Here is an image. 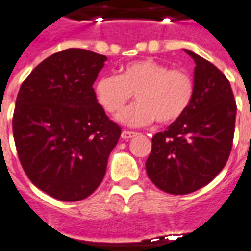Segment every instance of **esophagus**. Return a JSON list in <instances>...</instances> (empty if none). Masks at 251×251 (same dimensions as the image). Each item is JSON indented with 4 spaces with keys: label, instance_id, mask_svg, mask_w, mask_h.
<instances>
[{
    "label": "esophagus",
    "instance_id": "34e87169",
    "mask_svg": "<svg viewBox=\"0 0 251 251\" xmlns=\"http://www.w3.org/2000/svg\"><path fill=\"white\" fill-rule=\"evenodd\" d=\"M137 133L136 131H131V130H124L122 133H121V137L122 138H125V140H127V138H131V137L136 136Z\"/></svg>",
    "mask_w": 251,
    "mask_h": 251
}]
</instances>
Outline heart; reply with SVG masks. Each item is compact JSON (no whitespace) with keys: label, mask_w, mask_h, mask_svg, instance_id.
Masks as SVG:
<instances>
[{"label":"heart","mask_w":251,"mask_h":251,"mask_svg":"<svg viewBox=\"0 0 251 251\" xmlns=\"http://www.w3.org/2000/svg\"><path fill=\"white\" fill-rule=\"evenodd\" d=\"M194 91V79L188 71L151 59L127 63L121 67L118 76L103 75L94 84L98 103L111 114L136 95V103L118 114V120L129 126H144L154 120L172 124L187 111Z\"/></svg>","instance_id":"heart-1"}]
</instances>
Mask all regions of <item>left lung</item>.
<instances>
[{"label":"left lung","instance_id":"left-lung-1","mask_svg":"<svg viewBox=\"0 0 251 251\" xmlns=\"http://www.w3.org/2000/svg\"><path fill=\"white\" fill-rule=\"evenodd\" d=\"M194 59V98L184 114L154 134L147 174L157 188L185 195L204 187L226 165L232 147L237 104L230 82L212 63Z\"/></svg>","mask_w":251,"mask_h":251}]
</instances>
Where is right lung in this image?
I'll return each instance as SVG.
<instances>
[{"mask_svg": "<svg viewBox=\"0 0 251 251\" xmlns=\"http://www.w3.org/2000/svg\"><path fill=\"white\" fill-rule=\"evenodd\" d=\"M107 57L70 48L36 67L20 87L13 137L33 184L55 199H86L102 183L121 127L98 103L93 84Z\"/></svg>", "mask_w": 251, "mask_h": 251, "instance_id": "add662e5", "label": "right lung"}]
</instances>
